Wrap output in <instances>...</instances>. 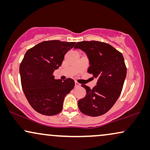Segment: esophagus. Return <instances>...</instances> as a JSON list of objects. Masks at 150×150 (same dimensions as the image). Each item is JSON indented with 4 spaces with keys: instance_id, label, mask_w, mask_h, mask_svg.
Returning a JSON list of instances; mask_svg holds the SVG:
<instances>
[{
    "instance_id": "34e87169",
    "label": "esophagus",
    "mask_w": 150,
    "mask_h": 150,
    "mask_svg": "<svg viewBox=\"0 0 150 150\" xmlns=\"http://www.w3.org/2000/svg\"><path fill=\"white\" fill-rule=\"evenodd\" d=\"M81 86V85H80L79 83H78L77 82L75 81V87H80Z\"/></svg>"
}]
</instances>
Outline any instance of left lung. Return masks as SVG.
Masks as SVG:
<instances>
[{
	"label": "left lung",
	"instance_id": "obj_1",
	"mask_svg": "<svg viewBox=\"0 0 150 150\" xmlns=\"http://www.w3.org/2000/svg\"><path fill=\"white\" fill-rule=\"evenodd\" d=\"M74 48L86 53L87 72L98 79L93 89L82 85L87 94L78 102L79 110L89 116L102 115L112 108L122 92L127 71L124 57L110 44L98 41L79 42Z\"/></svg>",
	"mask_w": 150,
	"mask_h": 150
}]
</instances>
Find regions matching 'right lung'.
I'll use <instances>...</instances> for the list:
<instances>
[{"instance_id": "right-lung-1", "label": "right lung", "mask_w": 150, "mask_h": 150, "mask_svg": "<svg viewBox=\"0 0 150 150\" xmlns=\"http://www.w3.org/2000/svg\"><path fill=\"white\" fill-rule=\"evenodd\" d=\"M75 42L46 41L26 51L20 65L22 87L30 105L45 115H54L63 108L64 98L74 87V81L54 79L55 69Z\"/></svg>"}]
</instances>
